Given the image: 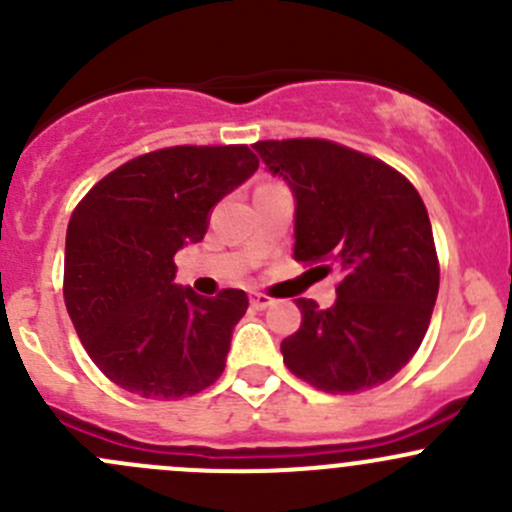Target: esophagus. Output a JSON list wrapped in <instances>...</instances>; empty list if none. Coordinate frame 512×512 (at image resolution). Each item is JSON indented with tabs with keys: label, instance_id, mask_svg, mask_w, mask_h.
<instances>
[{
	"label": "esophagus",
	"instance_id": "obj_1",
	"mask_svg": "<svg viewBox=\"0 0 512 512\" xmlns=\"http://www.w3.org/2000/svg\"><path fill=\"white\" fill-rule=\"evenodd\" d=\"M250 304H252V309L262 312V309H267V307H270V304H275V299L267 297V294H262V292H255L250 297Z\"/></svg>",
	"mask_w": 512,
	"mask_h": 512
}]
</instances>
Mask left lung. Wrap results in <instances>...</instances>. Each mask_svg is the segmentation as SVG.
Masks as SVG:
<instances>
[{
    "label": "left lung",
    "instance_id": "8db88e82",
    "mask_svg": "<svg viewBox=\"0 0 512 512\" xmlns=\"http://www.w3.org/2000/svg\"><path fill=\"white\" fill-rule=\"evenodd\" d=\"M292 188L294 260L337 272V302L294 299L302 324L282 342L287 369L327 394H359L418 352L438 294V255L421 195L384 160L324 138L257 141Z\"/></svg>",
    "mask_w": 512,
    "mask_h": 512
}]
</instances>
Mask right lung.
I'll list each match as a JSON object with an SVG mask.
<instances>
[{
	"instance_id": "add662e5",
	"label": "right lung",
	"mask_w": 512,
	"mask_h": 512,
	"mask_svg": "<svg viewBox=\"0 0 512 512\" xmlns=\"http://www.w3.org/2000/svg\"><path fill=\"white\" fill-rule=\"evenodd\" d=\"M260 160L247 146H170L118 165L66 230L64 302L91 361L143 399H183L220 379L242 289L208 299L175 285V252Z\"/></svg>"
}]
</instances>
